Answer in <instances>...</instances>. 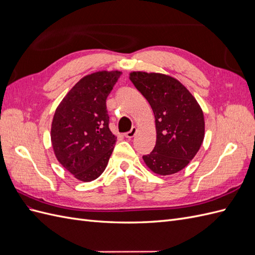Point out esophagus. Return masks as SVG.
<instances>
[{
    "instance_id": "34e87169",
    "label": "esophagus",
    "mask_w": 255,
    "mask_h": 255,
    "mask_svg": "<svg viewBox=\"0 0 255 255\" xmlns=\"http://www.w3.org/2000/svg\"><path fill=\"white\" fill-rule=\"evenodd\" d=\"M136 132H137V128L135 127H133L132 128H130V130H128V132L126 133V137L127 138H133L135 135H136Z\"/></svg>"
}]
</instances>
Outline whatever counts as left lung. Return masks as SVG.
Listing matches in <instances>:
<instances>
[{"instance_id": "obj_1", "label": "left lung", "mask_w": 255, "mask_h": 255, "mask_svg": "<svg viewBox=\"0 0 255 255\" xmlns=\"http://www.w3.org/2000/svg\"><path fill=\"white\" fill-rule=\"evenodd\" d=\"M129 80L148 100L155 116L156 143L150 154L142 156L145 165L160 175L179 172L203 142L201 107L186 87L169 75L133 72Z\"/></svg>"}]
</instances>
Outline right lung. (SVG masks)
<instances>
[{"mask_svg":"<svg viewBox=\"0 0 255 255\" xmlns=\"http://www.w3.org/2000/svg\"><path fill=\"white\" fill-rule=\"evenodd\" d=\"M122 72L99 71L76 83L54 114L51 140L57 160L83 182L103 173L117 140L106 99Z\"/></svg>","mask_w":255,"mask_h":255,"instance_id":"right-lung-1","label":"right lung"}]
</instances>
